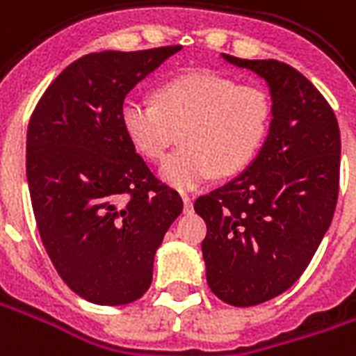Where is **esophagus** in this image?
I'll list each match as a JSON object with an SVG mask.
<instances>
[{
  "mask_svg": "<svg viewBox=\"0 0 356 356\" xmlns=\"http://www.w3.org/2000/svg\"><path fill=\"white\" fill-rule=\"evenodd\" d=\"M181 198H183V206H185V212H193V196L186 195V193H183V195H181Z\"/></svg>",
  "mask_w": 356,
  "mask_h": 356,
  "instance_id": "34e87169",
  "label": "esophagus"
}]
</instances>
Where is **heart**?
<instances>
[{
	"instance_id": "1",
	"label": "heart",
	"mask_w": 356,
	"mask_h": 356,
	"mask_svg": "<svg viewBox=\"0 0 356 356\" xmlns=\"http://www.w3.org/2000/svg\"><path fill=\"white\" fill-rule=\"evenodd\" d=\"M119 121L131 146L152 161L168 154L181 131L183 146L163 161L160 177L188 191L254 160L270 131L272 100L262 86L196 71L160 84L154 102L125 100Z\"/></svg>"
}]
</instances>
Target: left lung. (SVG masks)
<instances>
[{"instance_id": "8db88e82", "label": "left lung", "mask_w": 356, "mask_h": 356, "mask_svg": "<svg viewBox=\"0 0 356 356\" xmlns=\"http://www.w3.org/2000/svg\"><path fill=\"white\" fill-rule=\"evenodd\" d=\"M231 65L264 79L272 123L243 173L195 202L206 221V282L233 307H254L287 291L307 270L334 218L341 138L316 86L275 59Z\"/></svg>"}]
</instances>
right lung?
<instances>
[{
	"instance_id": "add662e5",
	"label": "right lung",
	"mask_w": 356,
	"mask_h": 356,
	"mask_svg": "<svg viewBox=\"0 0 356 356\" xmlns=\"http://www.w3.org/2000/svg\"><path fill=\"white\" fill-rule=\"evenodd\" d=\"M179 46L100 51L61 71L32 113L26 179L40 237L57 273L94 305L140 299L154 256L183 212L123 133L119 109Z\"/></svg>"
}]
</instances>
